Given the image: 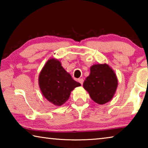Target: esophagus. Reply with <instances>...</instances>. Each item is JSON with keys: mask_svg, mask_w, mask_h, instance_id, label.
I'll list each match as a JSON object with an SVG mask.
<instances>
[{"mask_svg": "<svg viewBox=\"0 0 148 148\" xmlns=\"http://www.w3.org/2000/svg\"><path fill=\"white\" fill-rule=\"evenodd\" d=\"M77 81H78V82H79V83L81 84L82 85H83L84 80V79H83V78H79L78 79H77Z\"/></svg>", "mask_w": 148, "mask_h": 148, "instance_id": "34e87169", "label": "esophagus"}]
</instances>
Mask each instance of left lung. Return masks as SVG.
I'll return each mask as SVG.
<instances>
[{
  "mask_svg": "<svg viewBox=\"0 0 148 148\" xmlns=\"http://www.w3.org/2000/svg\"><path fill=\"white\" fill-rule=\"evenodd\" d=\"M84 83V87L89 92L92 101L104 104L112 99L117 87L116 74L106 64H94Z\"/></svg>",
  "mask_w": 148,
  "mask_h": 148,
  "instance_id": "1",
  "label": "left lung"
}]
</instances>
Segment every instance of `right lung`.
Masks as SVG:
<instances>
[{
	"label": "right lung",
	"mask_w": 148,
	"mask_h": 148,
	"mask_svg": "<svg viewBox=\"0 0 148 148\" xmlns=\"http://www.w3.org/2000/svg\"><path fill=\"white\" fill-rule=\"evenodd\" d=\"M39 86L44 97L56 106L69 99L71 91L81 84L72 79L56 59H49L39 76Z\"/></svg>",
	"instance_id": "add662e5"
}]
</instances>
